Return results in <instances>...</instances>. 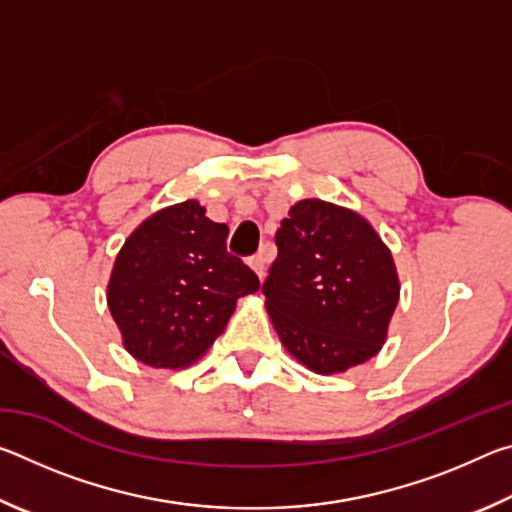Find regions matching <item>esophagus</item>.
I'll return each mask as SVG.
<instances>
[{"mask_svg":"<svg viewBox=\"0 0 512 512\" xmlns=\"http://www.w3.org/2000/svg\"><path fill=\"white\" fill-rule=\"evenodd\" d=\"M248 264H250V268H253V271L257 273L259 280H264V275H266V255L259 253V255H255V257H250Z\"/></svg>","mask_w":512,"mask_h":512,"instance_id":"34e87169","label":"esophagus"}]
</instances>
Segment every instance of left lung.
Instances as JSON below:
<instances>
[{
	"mask_svg": "<svg viewBox=\"0 0 512 512\" xmlns=\"http://www.w3.org/2000/svg\"><path fill=\"white\" fill-rule=\"evenodd\" d=\"M275 246L262 293L284 348L320 375L375 357L400 280L372 225L345 207L307 198L291 207Z\"/></svg>",
	"mask_w": 512,
	"mask_h": 512,
	"instance_id": "1",
	"label": "left lung"
}]
</instances>
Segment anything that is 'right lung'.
Segmentation results:
<instances>
[{"label": "right lung", "mask_w": 512, "mask_h": 512, "mask_svg": "<svg viewBox=\"0 0 512 512\" xmlns=\"http://www.w3.org/2000/svg\"><path fill=\"white\" fill-rule=\"evenodd\" d=\"M228 225L198 201L146 219L119 250L108 307L126 350L153 368H185L210 348L259 277L228 253Z\"/></svg>", "instance_id": "add662e5"}]
</instances>
